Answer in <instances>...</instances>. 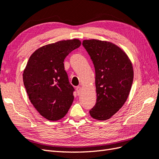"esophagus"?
Returning a JSON list of instances; mask_svg holds the SVG:
<instances>
[{
    "instance_id": "1",
    "label": "esophagus",
    "mask_w": 159,
    "mask_h": 159,
    "mask_svg": "<svg viewBox=\"0 0 159 159\" xmlns=\"http://www.w3.org/2000/svg\"><path fill=\"white\" fill-rule=\"evenodd\" d=\"M81 90H82V89H81V87H76V92H77V94L78 95H80V93H81Z\"/></svg>"
}]
</instances>
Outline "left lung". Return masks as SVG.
<instances>
[{
	"label": "left lung",
	"mask_w": 159,
	"mask_h": 159,
	"mask_svg": "<svg viewBox=\"0 0 159 159\" xmlns=\"http://www.w3.org/2000/svg\"><path fill=\"white\" fill-rule=\"evenodd\" d=\"M84 46L95 67L96 102L89 111L98 120H107L126 102L133 81L130 60L120 47L98 39L83 40Z\"/></svg>",
	"instance_id": "obj_1"
}]
</instances>
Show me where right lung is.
<instances>
[{"instance_id": "obj_1", "label": "right lung", "mask_w": 159, "mask_h": 159, "mask_svg": "<svg viewBox=\"0 0 159 159\" xmlns=\"http://www.w3.org/2000/svg\"><path fill=\"white\" fill-rule=\"evenodd\" d=\"M79 39L63 40L36 50L23 72L29 98L42 116L50 121L61 119L74 100V89L64 67V59L80 46Z\"/></svg>"}]
</instances>
